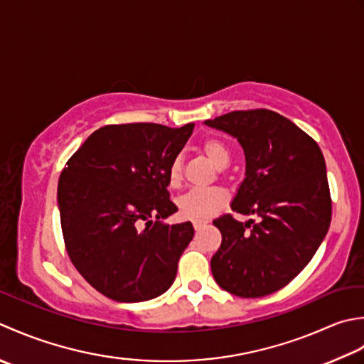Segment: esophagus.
Here are the masks:
<instances>
[{"label": "esophagus", "instance_id": "esophagus-1", "mask_svg": "<svg viewBox=\"0 0 364 364\" xmlns=\"http://www.w3.org/2000/svg\"><path fill=\"white\" fill-rule=\"evenodd\" d=\"M207 225V220H193V228L199 231V229H203Z\"/></svg>", "mask_w": 364, "mask_h": 364}]
</instances>
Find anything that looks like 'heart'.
<instances>
[{
	"label": "heart",
	"mask_w": 364,
	"mask_h": 364,
	"mask_svg": "<svg viewBox=\"0 0 364 364\" xmlns=\"http://www.w3.org/2000/svg\"><path fill=\"white\" fill-rule=\"evenodd\" d=\"M201 151L217 168L228 166L231 160V151H229L225 141L218 138H205L201 144ZM183 179V161L182 157H174L168 168V185L171 188H177ZM228 201V193L220 187L212 188H191L177 199V207L183 217L191 220H207L215 212H218Z\"/></svg>",
	"instance_id": "b5f03b06"
}]
</instances>
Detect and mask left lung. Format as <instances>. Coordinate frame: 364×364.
Listing matches in <instances>:
<instances>
[{
    "label": "left lung",
    "mask_w": 364,
    "mask_h": 364,
    "mask_svg": "<svg viewBox=\"0 0 364 364\" xmlns=\"http://www.w3.org/2000/svg\"><path fill=\"white\" fill-rule=\"evenodd\" d=\"M235 136L247 173L231 204L259 221L221 215V245L210 267L217 283L237 296L279 291L305 269L327 235L331 196L321 147L308 133L270 109L231 111L205 121Z\"/></svg>",
    "instance_id": "1"
}]
</instances>
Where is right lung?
<instances>
[{"label":"right lung","instance_id":"add662e5","mask_svg":"<svg viewBox=\"0 0 364 364\" xmlns=\"http://www.w3.org/2000/svg\"><path fill=\"white\" fill-rule=\"evenodd\" d=\"M193 127L105 125L65 163L58 182L65 250L80 275L111 300L146 301L174 283L195 229L160 218L177 212L168 168Z\"/></svg>","mask_w":364,"mask_h":364}]
</instances>
